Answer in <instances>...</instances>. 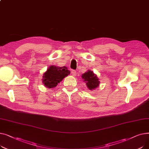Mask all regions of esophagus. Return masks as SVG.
<instances>
[{
    "label": "esophagus",
    "mask_w": 149,
    "mask_h": 149,
    "mask_svg": "<svg viewBox=\"0 0 149 149\" xmlns=\"http://www.w3.org/2000/svg\"><path fill=\"white\" fill-rule=\"evenodd\" d=\"M71 73H72L73 76H76V75H77V72L75 71V70H72V71H71Z\"/></svg>",
    "instance_id": "obj_1"
}]
</instances>
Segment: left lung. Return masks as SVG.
Returning <instances> with one entry per match:
<instances>
[{
	"instance_id": "left-lung-1",
	"label": "left lung",
	"mask_w": 149,
	"mask_h": 149,
	"mask_svg": "<svg viewBox=\"0 0 149 149\" xmlns=\"http://www.w3.org/2000/svg\"><path fill=\"white\" fill-rule=\"evenodd\" d=\"M82 79L86 83V86L90 90L95 89L99 86L100 81L98 79L91 70H89L83 74L82 75Z\"/></svg>"
}]
</instances>
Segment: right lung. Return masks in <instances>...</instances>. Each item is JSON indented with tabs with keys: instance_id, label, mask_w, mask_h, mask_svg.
<instances>
[{
	"instance_id": "1",
	"label": "right lung",
	"mask_w": 149,
	"mask_h": 149,
	"mask_svg": "<svg viewBox=\"0 0 149 149\" xmlns=\"http://www.w3.org/2000/svg\"><path fill=\"white\" fill-rule=\"evenodd\" d=\"M70 73V72L65 66L58 68L51 66L43 74V83L46 88H54Z\"/></svg>"
}]
</instances>
